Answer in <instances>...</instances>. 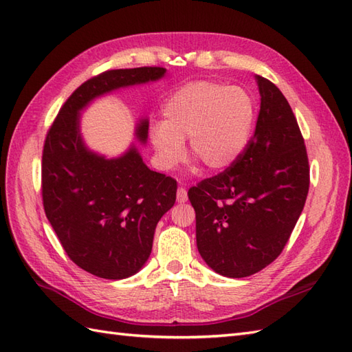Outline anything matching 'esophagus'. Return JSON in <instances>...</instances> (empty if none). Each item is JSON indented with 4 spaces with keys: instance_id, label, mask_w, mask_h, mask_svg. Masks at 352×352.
Here are the masks:
<instances>
[{
    "instance_id": "34e87169",
    "label": "esophagus",
    "mask_w": 352,
    "mask_h": 352,
    "mask_svg": "<svg viewBox=\"0 0 352 352\" xmlns=\"http://www.w3.org/2000/svg\"><path fill=\"white\" fill-rule=\"evenodd\" d=\"M176 199H177L179 203H185L186 200H188V194H186V190L184 188V186H179V188H177Z\"/></svg>"
}]
</instances>
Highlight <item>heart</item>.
<instances>
[{"mask_svg": "<svg viewBox=\"0 0 352 352\" xmlns=\"http://www.w3.org/2000/svg\"><path fill=\"white\" fill-rule=\"evenodd\" d=\"M164 120L151 128V140L161 167L173 168L188 152L208 170L230 167L248 143L254 122V102L232 85L194 81L171 95L162 108Z\"/></svg>", "mask_w": 352, "mask_h": 352, "instance_id": "heart-1", "label": "heart"}]
</instances>
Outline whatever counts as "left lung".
<instances>
[{"label":"left lung","instance_id":"8db88e82","mask_svg":"<svg viewBox=\"0 0 352 352\" xmlns=\"http://www.w3.org/2000/svg\"><path fill=\"white\" fill-rule=\"evenodd\" d=\"M261 111L254 134L223 173L188 191L199 253L218 274H256L283 252L307 199L310 170L292 108L256 75Z\"/></svg>","mask_w":352,"mask_h":352}]
</instances>
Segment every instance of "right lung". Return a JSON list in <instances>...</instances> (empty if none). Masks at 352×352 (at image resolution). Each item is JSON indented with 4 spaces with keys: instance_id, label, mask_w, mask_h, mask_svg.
I'll list each match as a JSON object with an SVG mask.
<instances>
[{
    "instance_id": "1",
    "label": "right lung",
    "mask_w": 352,
    "mask_h": 352,
    "mask_svg": "<svg viewBox=\"0 0 352 352\" xmlns=\"http://www.w3.org/2000/svg\"><path fill=\"white\" fill-rule=\"evenodd\" d=\"M164 75V67H135L90 78L69 96L46 134V218L70 261L100 278H126L143 268L156 224L175 205L177 184L147 167L134 144L117 158L91 152L82 142L80 114L93 99ZM147 131L149 120L142 119L135 128L140 143H146Z\"/></svg>"
}]
</instances>
